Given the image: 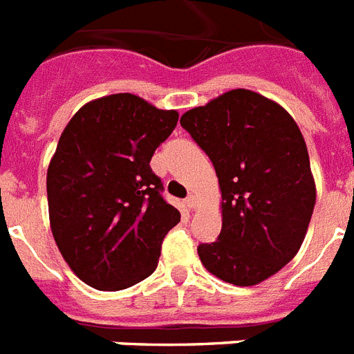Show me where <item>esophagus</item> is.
Segmentation results:
<instances>
[{"label": "esophagus", "mask_w": 354, "mask_h": 354, "mask_svg": "<svg viewBox=\"0 0 354 354\" xmlns=\"http://www.w3.org/2000/svg\"><path fill=\"white\" fill-rule=\"evenodd\" d=\"M197 203H199V199H197L195 195H190V197L186 199V206H188L190 210H194V208H197Z\"/></svg>", "instance_id": "34e87169"}]
</instances>
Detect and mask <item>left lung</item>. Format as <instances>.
<instances>
[{
    "instance_id": "obj_1",
    "label": "left lung",
    "mask_w": 354,
    "mask_h": 354,
    "mask_svg": "<svg viewBox=\"0 0 354 354\" xmlns=\"http://www.w3.org/2000/svg\"><path fill=\"white\" fill-rule=\"evenodd\" d=\"M210 157L221 188V234L197 254L226 283L252 287L298 254L316 203L309 153L283 107L232 89L180 117Z\"/></svg>"
}]
</instances>
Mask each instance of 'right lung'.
Returning <instances> with one entry per match:
<instances>
[{
  "label": "right lung",
  "instance_id": "obj_1",
  "mask_svg": "<svg viewBox=\"0 0 354 354\" xmlns=\"http://www.w3.org/2000/svg\"><path fill=\"white\" fill-rule=\"evenodd\" d=\"M179 113L131 93L87 102L62 133L47 169L49 221L60 254L93 289L122 290L153 274L180 221L149 168Z\"/></svg>",
  "mask_w": 354,
  "mask_h": 354
}]
</instances>
